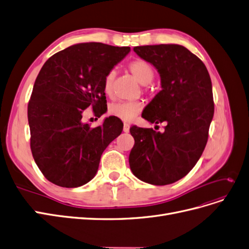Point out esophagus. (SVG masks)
Listing matches in <instances>:
<instances>
[{
  "instance_id": "34e87169",
  "label": "esophagus",
  "mask_w": 249,
  "mask_h": 249,
  "mask_svg": "<svg viewBox=\"0 0 249 249\" xmlns=\"http://www.w3.org/2000/svg\"><path fill=\"white\" fill-rule=\"evenodd\" d=\"M124 133H129L130 132V124H124Z\"/></svg>"
}]
</instances>
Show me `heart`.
I'll list each match as a JSON object with an SVG mask.
<instances>
[{
    "instance_id": "b5f03b06",
    "label": "heart",
    "mask_w": 249,
    "mask_h": 249,
    "mask_svg": "<svg viewBox=\"0 0 249 249\" xmlns=\"http://www.w3.org/2000/svg\"><path fill=\"white\" fill-rule=\"evenodd\" d=\"M129 70L133 76L142 85H148L155 77V71L153 66L145 60L136 59L129 64ZM116 72L111 71L107 73L104 81V90L107 95L111 96L114 92V80ZM143 104L140 101L133 102H117L113 103L109 107V113L113 116L124 120V122H131L141 112Z\"/></svg>"
}]
</instances>
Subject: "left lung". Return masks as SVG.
<instances>
[{"mask_svg":"<svg viewBox=\"0 0 249 249\" xmlns=\"http://www.w3.org/2000/svg\"><path fill=\"white\" fill-rule=\"evenodd\" d=\"M134 52L161 78L162 90L142 117L166 126L163 133L131 127L135 144L130 167L142 182L169 185L188 175L206 147L214 115L212 82L201 60L179 44L135 47Z\"/></svg>","mask_w":249,"mask_h":249,"instance_id":"1","label":"left lung"}]
</instances>
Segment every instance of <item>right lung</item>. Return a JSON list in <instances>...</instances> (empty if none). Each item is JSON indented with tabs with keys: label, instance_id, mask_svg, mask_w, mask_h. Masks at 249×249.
<instances>
[{
	"label": "right lung",
	"instance_id": "right-lung-1",
	"mask_svg": "<svg viewBox=\"0 0 249 249\" xmlns=\"http://www.w3.org/2000/svg\"><path fill=\"white\" fill-rule=\"evenodd\" d=\"M130 51L83 42L58 52L43 64L28 105V122L35 163L53 184H87L96 175L104 150L122 134L124 124L115 116L95 127L82 117L88 107L99 118L106 113L105 78Z\"/></svg>",
	"mask_w": 249,
	"mask_h": 249
}]
</instances>
